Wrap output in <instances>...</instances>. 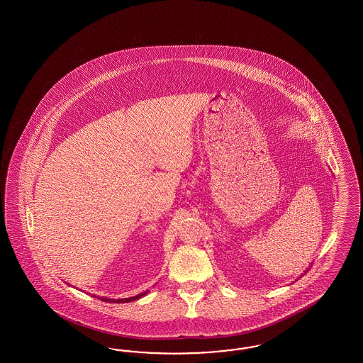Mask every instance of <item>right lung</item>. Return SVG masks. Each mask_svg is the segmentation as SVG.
<instances>
[{
    "label": "right lung",
    "instance_id": "1",
    "mask_svg": "<svg viewBox=\"0 0 363 363\" xmlns=\"http://www.w3.org/2000/svg\"><path fill=\"white\" fill-rule=\"evenodd\" d=\"M146 294V291L143 293V294H138V296H135V297L130 298H123V299H111V298H101V301H105V302H117V303H122V302H132V301H135V299H138V298L143 297Z\"/></svg>",
    "mask_w": 363,
    "mask_h": 363
}]
</instances>
